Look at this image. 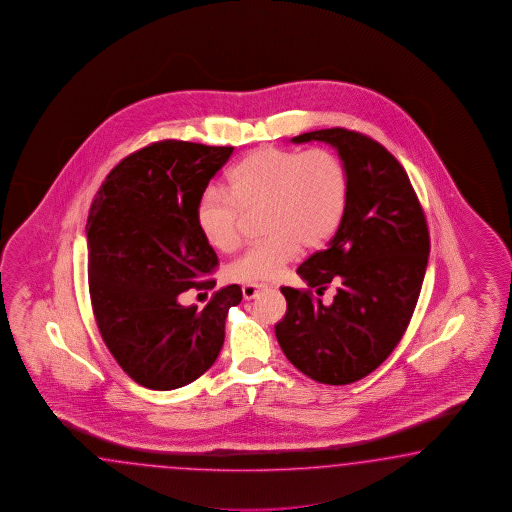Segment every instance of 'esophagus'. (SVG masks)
Returning <instances> with one entry per match:
<instances>
[{
  "mask_svg": "<svg viewBox=\"0 0 512 512\" xmlns=\"http://www.w3.org/2000/svg\"><path fill=\"white\" fill-rule=\"evenodd\" d=\"M265 289H267L265 284H245V286H243V297H245V301H252V299H256Z\"/></svg>",
  "mask_w": 512,
  "mask_h": 512,
  "instance_id": "1",
  "label": "esophagus"
}]
</instances>
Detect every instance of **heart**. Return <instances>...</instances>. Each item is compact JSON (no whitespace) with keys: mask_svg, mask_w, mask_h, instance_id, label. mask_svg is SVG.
<instances>
[{"mask_svg":"<svg viewBox=\"0 0 512 512\" xmlns=\"http://www.w3.org/2000/svg\"><path fill=\"white\" fill-rule=\"evenodd\" d=\"M349 204V172L327 148L306 152L260 148L228 172V191L208 189L197 204V223L215 249H237L245 211L262 210V241L230 263L239 282H269L302 249L319 247L338 230Z\"/></svg>","mask_w":512,"mask_h":512,"instance_id":"b5f03b06","label":"heart"}]
</instances>
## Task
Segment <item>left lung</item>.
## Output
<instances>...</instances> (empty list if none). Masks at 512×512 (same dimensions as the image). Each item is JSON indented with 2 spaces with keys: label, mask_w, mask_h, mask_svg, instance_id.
I'll list each match as a JSON object with an SVG mask.
<instances>
[{
  "label": "left lung",
  "mask_w": 512,
  "mask_h": 512,
  "mask_svg": "<svg viewBox=\"0 0 512 512\" xmlns=\"http://www.w3.org/2000/svg\"><path fill=\"white\" fill-rule=\"evenodd\" d=\"M293 143L323 141L349 172V204L327 249L297 273L310 289H280L288 312L276 340L289 362L323 384L364 379L403 338L429 260V228L401 163L377 141L345 128L302 133ZM330 283L335 301L311 295Z\"/></svg>",
  "instance_id": "8db88e82"
}]
</instances>
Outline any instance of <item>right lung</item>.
<instances>
[{"label":"right lung","mask_w":512,"mask_h":512,"mask_svg":"<svg viewBox=\"0 0 512 512\" xmlns=\"http://www.w3.org/2000/svg\"><path fill=\"white\" fill-rule=\"evenodd\" d=\"M234 146L159 141L107 174L87 219L92 312L109 353L137 384L176 390L204 375L224 343V321L243 293H213L198 312L187 289L208 291L217 254L197 204Z\"/></svg>","instance_id":"obj_1"}]
</instances>
